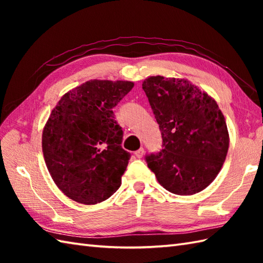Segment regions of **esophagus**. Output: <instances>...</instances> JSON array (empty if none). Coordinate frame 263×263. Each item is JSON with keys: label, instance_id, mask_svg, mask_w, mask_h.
<instances>
[{"label": "esophagus", "instance_id": "34e87169", "mask_svg": "<svg viewBox=\"0 0 263 263\" xmlns=\"http://www.w3.org/2000/svg\"><path fill=\"white\" fill-rule=\"evenodd\" d=\"M135 155H136L137 158H142L143 155H144V149L140 148L139 150H137V152L135 153Z\"/></svg>", "mask_w": 263, "mask_h": 263}]
</instances>
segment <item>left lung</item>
Segmentation results:
<instances>
[{
  "label": "left lung",
  "mask_w": 263,
  "mask_h": 263,
  "mask_svg": "<svg viewBox=\"0 0 263 263\" xmlns=\"http://www.w3.org/2000/svg\"><path fill=\"white\" fill-rule=\"evenodd\" d=\"M163 137L148 167L167 191L191 195L215 180L230 147L226 120L216 100L192 82L149 77L142 82Z\"/></svg>",
  "instance_id": "obj_1"
}]
</instances>
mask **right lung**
Here are the masks:
<instances>
[{
  "label": "right lung",
  "instance_id": "obj_1",
  "mask_svg": "<svg viewBox=\"0 0 263 263\" xmlns=\"http://www.w3.org/2000/svg\"><path fill=\"white\" fill-rule=\"evenodd\" d=\"M132 81L89 80L63 95L43 130L44 159L66 197L96 204L122 183L131 155L122 148L123 131L113 108Z\"/></svg>",
  "mask_w": 263,
  "mask_h": 263
}]
</instances>
